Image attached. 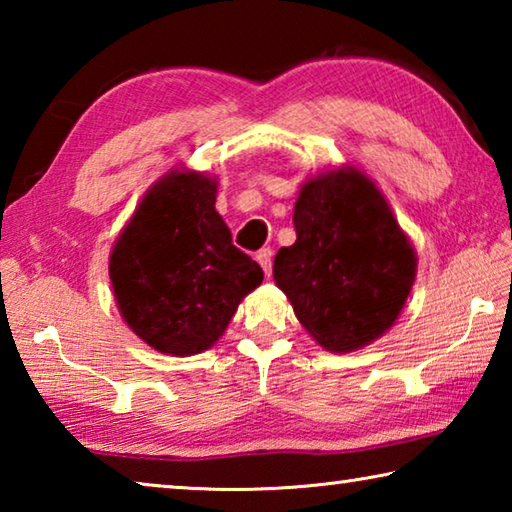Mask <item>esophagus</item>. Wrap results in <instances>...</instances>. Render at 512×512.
<instances>
[{"label":"esophagus","mask_w":512,"mask_h":512,"mask_svg":"<svg viewBox=\"0 0 512 512\" xmlns=\"http://www.w3.org/2000/svg\"><path fill=\"white\" fill-rule=\"evenodd\" d=\"M255 259L259 262V266L264 268V273L271 277V268H273V250L271 248H262L259 253L255 255Z\"/></svg>","instance_id":"34e87169"}]
</instances>
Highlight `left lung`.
Listing matches in <instances>:
<instances>
[{
	"label": "left lung",
	"instance_id": "obj_1",
	"mask_svg": "<svg viewBox=\"0 0 512 512\" xmlns=\"http://www.w3.org/2000/svg\"><path fill=\"white\" fill-rule=\"evenodd\" d=\"M296 244L277 250L273 280L300 325L327 352L377 341L400 318L418 255L375 180L352 164L300 187Z\"/></svg>",
	"mask_w": 512,
	"mask_h": 512
}]
</instances>
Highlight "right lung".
Returning a JSON list of instances; mask_svg holds the SVG:
<instances>
[{
  "mask_svg": "<svg viewBox=\"0 0 512 512\" xmlns=\"http://www.w3.org/2000/svg\"><path fill=\"white\" fill-rule=\"evenodd\" d=\"M216 176L171 169L149 187L112 246L108 273L124 323L173 357L210 350L264 271L216 212Z\"/></svg>",
  "mask_w": 512,
  "mask_h": 512,
  "instance_id": "obj_1",
  "label": "right lung"
}]
</instances>
